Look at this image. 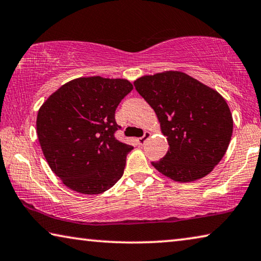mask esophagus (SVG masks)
<instances>
[{"instance_id":"34e87169","label":"esophagus","mask_w":261,"mask_h":261,"mask_svg":"<svg viewBox=\"0 0 261 261\" xmlns=\"http://www.w3.org/2000/svg\"><path fill=\"white\" fill-rule=\"evenodd\" d=\"M151 137V132L150 131H145V134H144L143 137H140L137 139V142L139 145H144V143L146 142V140Z\"/></svg>"}]
</instances>
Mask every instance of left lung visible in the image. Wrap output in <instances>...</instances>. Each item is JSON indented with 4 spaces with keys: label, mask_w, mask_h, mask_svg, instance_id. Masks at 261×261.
Wrapping results in <instances>:
<instances>
[{
    "label": "left lung",
    "mask_w": 261,
    "mask_h": 261,
    "mask_svg": "<svg viewBox=\"0 0 261 261\" xmlns=\"http://www.w3.org/2000/svg\"><path fill=\"white\" fill-rule=\"evenodd\" d=\"M134 85L154 110L169 145L166 155L152 166L177 182L208 175L232 136L233 119L224 97L179 71L144 75Z\"/></svg>",
    "instance_id": "1"
}]
</instances>
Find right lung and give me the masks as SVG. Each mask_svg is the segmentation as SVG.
<instances>
[{
  "mask_svg": "<svg viewBox=\"0 0 261 261\" xmlns=\"http://www.w3.org/2000/svg\"><path fill=\"white\" fill-rule=\"evenodd\" d=\"M134 89L125 79L77 77L49 95L37 115V136L49 168L66 187L101 194L121 179L132 146L118 142L115 111Z\"/></svg>",
  "mask_w": 261,
  "mask_h": 261,
  "instance_id": "1",
  "label": "right lung"
}]
</instances>
